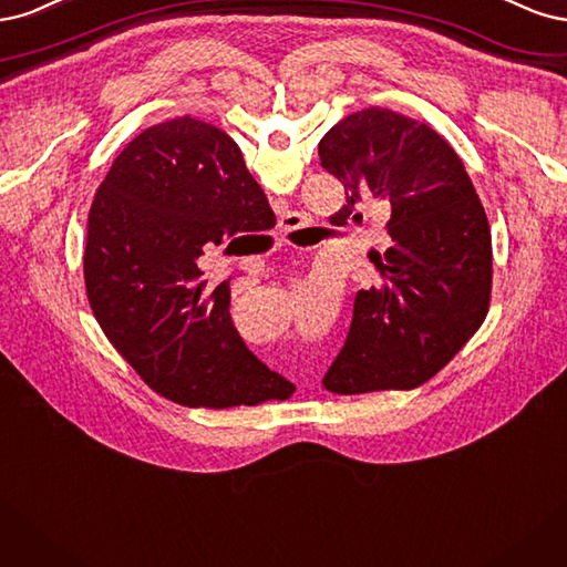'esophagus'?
Masks as SVG:
<instances>
[{
  "label": "esophagus",
  "instance_id": "obj_1",
  "mask_svg": "<svg viewBox=\"0 0 567 567\" xmlns=\"http://www.w3.org/2000/svg\"><path fill=\"white\" fill-rule=\"evenodd\" d=\"M282 230L285 233H289V230H295V228H301L303 226V216L299 214V212H287L285 216H282Z\"/></svg>",
  "mask_w": 567,
  "mask_h": 567
}]
</instances>
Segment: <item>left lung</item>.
Wrapping results in <instances>:
<instances>
[{"label":"left lung","mask_w":567,"mask_h":567,"mask_svg":"<svg viewBox=\"0 0 567 567\" xmlns=\"http://www.w3.org/2000/svg\"><path fill=\"white\" fill-rule=\"evenodd\" d=\"M341 181V224L364 203L391 209V247L360 289L349 337L322 386L337 395L412 391L481 330L492 291V237L462 157L429 124L389 107L339 120L318 145Z\"/></svg>","instance_id":"8db88e82"}]
</instances>
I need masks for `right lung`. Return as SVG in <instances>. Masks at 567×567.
Here are the masks:
<instances>
[{
    "mask_svg": "<svg viewBox=\"0 0 567 567\" xmlns=\"http://www.w3.org/2000/svg\"><path fill=\"white\" fill-rule=\"evenodd\" d=\"M272 226L240 148L214 124L159 122L117 155L86 218V299L155 393L209 410L285 400L289 381L235 330L228 282L209 289L197 266L228 237Z\"/></svg>",
    "mask_w": 567,
    "mask_h": 567,
    "instance_id": "right-lung-1",
    "label": "right lung"
}]
</instances>
